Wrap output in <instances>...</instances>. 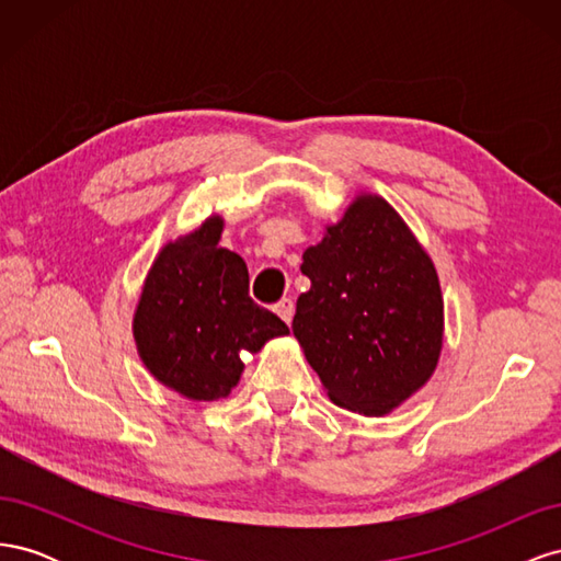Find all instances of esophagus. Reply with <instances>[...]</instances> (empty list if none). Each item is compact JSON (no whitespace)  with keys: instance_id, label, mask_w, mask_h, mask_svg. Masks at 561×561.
I'll return each instance as SVG.
<instances>
[{"instance_id":"1","label":"esophagus","mask_w":561,"mask_h":561,"mask_svg":"<svg viewBox=\"0 0 561 561\" xmlns=\"http://www.w3.org/2000/svg\"><path fill=\"white\" fill-rule=\"evenodd\" d=\"M276 313L290 325V320L295 316V301L290 297H283L278 304H276Z\"/></svg>"}]
</instances>
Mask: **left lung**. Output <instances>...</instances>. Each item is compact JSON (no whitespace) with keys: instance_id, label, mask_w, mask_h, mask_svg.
<instances>
[{"instance_id":"1","label":"left lung","mask_w":561,"mask_h":561,"mask_svg":"<svg viewBox=\"0 0 561 561\" xmlns=\"http://www.w3.org/2000/svg\"><path fill=\"white\" fill-rule=\"evenodd\" d=\"M293 332L334 404L383 416L426 383L443 348L435 266L402 217L358 196L307 248Z\"/></svg>"}]
</instances>
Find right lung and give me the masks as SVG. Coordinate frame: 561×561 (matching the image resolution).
Returning a JSON list of instances; mask_svg holds the SVG:
<instances>
[{
    "label": "right lung",
    "instance_id": "add662e5",
    "mask_svg": "<svg viewBox=\"0 0 561 561\" xmlns=\"http://www.w3.org/2000/svg\"><path fill=\"white\" fill-rule=\"evenodd\" d=\"M222 219L210 217L154 260L133 332L147 369L192 400H217L239 383L241 351L257 353L287 334L285 322L248 295L241 254L219 248Z\"/></svg>",
    "mask_w": 561,
    "mask_h": 561
}]
</instances>
